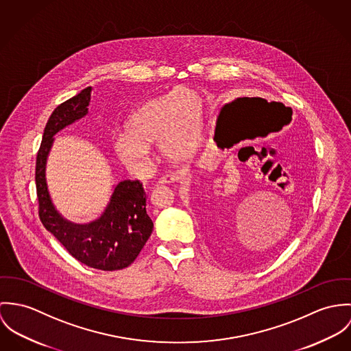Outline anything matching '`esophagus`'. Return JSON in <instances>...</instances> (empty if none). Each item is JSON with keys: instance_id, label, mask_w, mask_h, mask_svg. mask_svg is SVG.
Instances as JSON below:
<instances>
[{"instance_id": "1", "label": "esophagus", "mask_w": 351, "mask_h": 351, "mask_svg": "<svg viewBox=\"0 0 351 351\" xmlns=\"http://www.w3.org/2000/svg\"><path fill=\"white\" fill-rule=\"evenodd\" d=\"M186 171L184 169H180V171H176V172H169V173H165L162 175L160 179H158V184H171V183H175L180 179V175H183Z\"/></svg>"}]
</instances>
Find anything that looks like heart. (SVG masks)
Here are the masks:
<instances>
[{
  "label": "heart",
  "instance_id": "1",
  "mask_svg": "<svg viewBox=\"0 0 351 351\" xmlns=\"http://www.w3.org/2000/svg\"><path fill=\"white\" fill-rule=\"evenodd\" d=\"M125 128L126 133L116 136L113 148L118 158L136 172L149 169L154 157L151 145L156 143L165 156H186L199 134V98L187 88H175L141 105Z\"/></svg>",
  "mask_w": 351,
  "mask_h": 351
}]
</instances>
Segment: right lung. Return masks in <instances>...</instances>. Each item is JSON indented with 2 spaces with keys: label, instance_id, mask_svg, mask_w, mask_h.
Masks as SVG:
<instances>
[{
  "label": "right lung",
  "instance_id": "1",
  "mask_svg": "<svg viewBox=\"0 0 351 351\" xmlns=\"http://www.w3.org/2000/svg\"><path fill=\"white\" fill-rule=\"evenodd\" d=\"M91 87L60 104L48 119L36 157V191L44 228L82 264L101 271L129 267L140 254L154 230L147 214V195L140 180L119 182L99 218L74 223L55 208L45 180V165L53 136L88 113Z\"/></svg>",
  "mask_w": 351,
  "mask_h": 351
}]
</instances>
